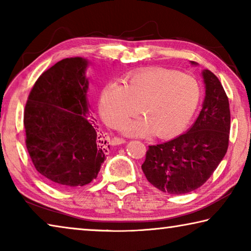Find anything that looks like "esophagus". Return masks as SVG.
<instances>
[{"mask_svg": "<svg viewBox=\"0 0 251 251\" xmlns=\"http://www.w3.org/2000/svg\"><path fill=\"white\" fill-rule=\"evenodd\" d=\"M126 141L123 138H118V137H114L112 138V141H110V145L113 146H116V145H122V144H125Z\"/></svg>", "mask_w": 251, "mask_h": 251, "instance_id": "1", "label": "esophagus"}]
</instances>
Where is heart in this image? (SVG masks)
Segmentation results:
<instances>
[{
    "label": "heart",
    "instance_id": "b5f03b06",
    "mask_svg": "<svg viewBox=\"0 0 251 251\" xmlns=\"http://www.w3.org/2000/svg\"><path fill=\"white\" fill-rule=\"evenodd\" d=\"M201 100L194 76L174 70L151 69L124 80L107 84L100 97V113L109 127L117 128L141 109L143 118L127 122L122 131L128 136L152 133L159 137L179 133L192 120Z\"/></svg>",
    "mask_w": 251,
    "mask_h": 251
}]
</instances>
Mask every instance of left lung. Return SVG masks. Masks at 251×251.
I'll use <instances>...</instances> for the list:
<instances>
[{"label":"left lung","mask_w":251,"mask_h":251,"mask_svg":"<svg viewBox=\"0 0 251 251\" xmlns=\"http://www.w3.org/2000/svg\"><path fill=\"white\" fill-rule=\"evenodd\" d=\"M201 76L206 95L196 122L172 141L148 146L142 165L147 180L164 193L182 195L199 188L227 152L230 131L228 97L214 73L203 70Z\"/></svg>","instance_id":"obj_1"}]
</instances>
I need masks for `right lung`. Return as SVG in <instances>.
<instances>
[{"mask_svg": "<svg viewBox=\"0 0 251 251\" xmlns=\"http://www.w3.org/2000/svg\"><path fill=\"white\" fill-rule=\"evenodd\" d=\"M87 66L83 57L57 62L36 80L25 105V143L34 167L62 188L90 184L107 152L88 114Z\"/></svg>", "mask_w": 251, "mask_h": 251, "instance_id": "add662e5", "label": "right lung"}]
</instances>
